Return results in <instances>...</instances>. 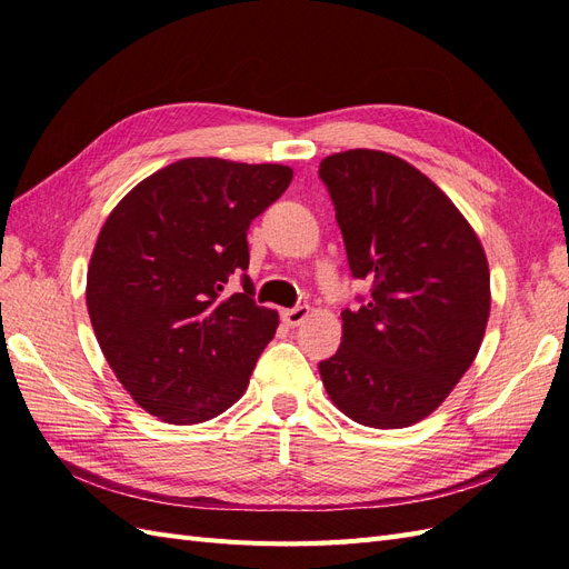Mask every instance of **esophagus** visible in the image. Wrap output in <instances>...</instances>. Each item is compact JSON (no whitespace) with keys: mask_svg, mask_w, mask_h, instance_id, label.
Listing matches in <instances>:
<instances>
[{"mask_svg":"<svg viewBox=\"0 0 569 569\" xmlns=\"http://www.w3.org/2000/svg\"><path fill=\"white\" fill-rule=\"evenodd\" d=\"M308 313H311V306H295V308H284L280 316L289 327H297L308 318Z\"/></svg>","mask_w":569,"mask_h":569,"instance_id":"1","label":"esophagus"}]
</instances>
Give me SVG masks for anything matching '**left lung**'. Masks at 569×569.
Instances as JSON below:
<instances>
[{
	"instance_id": "left-lung-1",
	"label": "left lung",
	"mask_w": 569,
	"mask_h": 569,
	"mask_svg": "<svg viewBox=\"0 0 569 569\" xmlns=\"http://www.w3.org/2000/svg\"><path fill=\"white\" fill-rule=\"evenodd\" d=\"M353 278L341 347L318 366L353 422L401 429L435 412L468 372L491 311L489 263L456 203L408 161L349 149L320 161Z\"/></svg>"
}]
</instances>
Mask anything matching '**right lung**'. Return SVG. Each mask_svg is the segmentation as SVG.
<instances>
[{"mask_svg":"<svg viewBox=\"0 0 569 569\" xmlns=\"http://www.w3.org/2000/svg\"><path fill=\"white\" fill-rule=\"evenodd\" d=\"M280 163L182 159L142 180L101 228L88 311L107 363L137 406L170 425L206 422L244 393L278 311L253 284L247 230L291 182Z\"/></svg>","mask_w":569,"mask_h":569,"instance_id":"right-lung-1","label":"right lung"}]
</instances>
